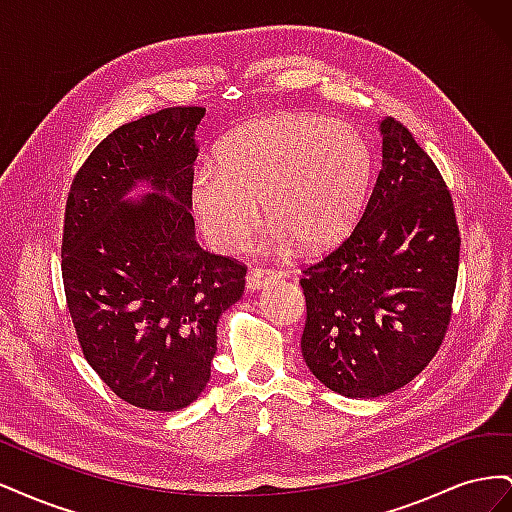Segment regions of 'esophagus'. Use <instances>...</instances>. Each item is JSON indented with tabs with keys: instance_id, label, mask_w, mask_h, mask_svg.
Segmentation results:
<instances>
[{
	"instance_id": "obj_1",
	"label": "esophagus",
	"mask_w": 512,
	"mask_h": 512,
	"mask_svg": "<svg viewBox=\"0 0 512 512\" xmlns=\"http://www.w3.org/2000/svg\"><path fill=\"white\" fill-rule=\"evenodd\" d=\"M277 277H280V273L277 271H262V269H254L245 275V288L247 290H262L271 286Z\"/></svg>"
}]
</instances>
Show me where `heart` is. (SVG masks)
I'll use <instances>...</instances> for the list:
<instances>
[{
	"instance_id": "1",
	"label": "heart",
	"mask_w": 512,
	"mask_h": 512,
	"mask_svg": "<svg viewBox=\"0 0 512 512\" xmlns=\"http://www.w3.org/2000/svg\"><path fill=\"white\" fill-rule=\"evenodd\" d=\"M220 166H198L190 205L207 241L235 252L250 239L260 205L273 222L269 247L316 252L342 241L359 218L369 147L348 123L288 113L247 123L226 138Z\"/></svg>"
}]
</instances>
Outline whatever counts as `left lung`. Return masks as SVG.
Returning a JSON list of instances; mask_svg holds the SVG:
<instances>
[{"label": "left lung", "mask_w": 512, "mask_h": 512, "mask_svg": "<svg viewBox=\"0 0 512 512\" xmlns=\"http://www.w3.org/2000/svg\"><path fill=\"white\" fill-rule=\"evenodd\" d=\"M380 173L359 224L305 269L301 352L344 397H380L414 380L451 320L459 269L453 198L408 128L378 121Z\"/></svg>", "instance_id": "8db88e82"}]
</instances>
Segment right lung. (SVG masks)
<instances>
[{
    "mask_svg": "<svg viewBox=\"0 0 512 512\" xmlns=\"http://www.w3.org/2000/svg\"><path fill=\"white\" fill-rule=\"evenodd\" d=\"M205 113L177 106L119 126L66 205L61 275L85 359L117 397L153 412L205 391L220 316L245 286L243 265L196 243L190 179Z\"/></svg>",
    "mask_w": 512,
    "mask_h": 512,
    "instance_id": "1",
    "label": "right lung"
}]
</instances>
